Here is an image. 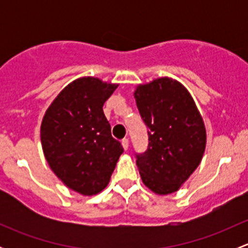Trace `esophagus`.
Returning a JSON list of instances; mask_svg holds the SVG:
<instances>
[{"mask_svg": "<svg viewBox=\"0 0 248 248\" xmlns=\"http://www.w3.org/2000/svg\"><path fill=\"white\" fill-rule=\"evenodd\" d=\"M121 144H122V146H124V149L127 151V150H128V147H129V140L128 139H124L121 141Z\"/></svg>", "mask_w": 248, "mask_h": 248, "instance_id": "esophagus-1", "label": "esophagus"}]
</instances>
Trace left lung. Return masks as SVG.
Instances as JSON below:
<instances>
[{
    "label": "left lung",
    "mask_w": 248,
    "mask_h": 248,
    "mask_svg": "<svg viewBox=\"0 0 248 248\" xmlns=\"http://www.w3.org/2000/svg\"><path fill=\"white\" fill-rule=\"evenodd\" d=\"M134 98L149 128L147 150L137 155L140 176L156 194H170L201 163L206 146L202 117L186 87L168 77L138 85Z\"/></svg>",
    "instance_id": "1"
}]
</instances>
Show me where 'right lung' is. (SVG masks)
<instances>
[{"label":"right lung","mask_w":248,"mask_h":248,"mask_svg":"<svg viewBox=\"0 0 248 248\" xmlns=\"http://www.w3.org/2000/svg\"><path fill=\"white\" fill-rule=\"evenodd\" d=\"M117 86L98 78H79L57 94L42 121L47 164L68 188L82 196H93L108 186L124 152L103 112Z\"/></svg>","instance_id":"right-lung-1"}]
</instances>
